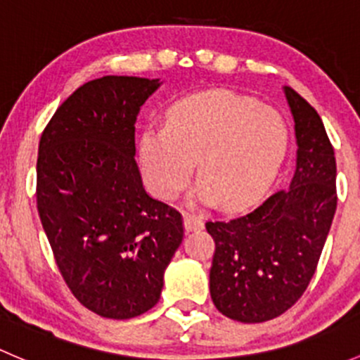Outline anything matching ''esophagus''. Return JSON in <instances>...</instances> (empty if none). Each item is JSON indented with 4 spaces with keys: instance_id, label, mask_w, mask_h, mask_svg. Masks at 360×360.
<instances>
[{
    "instance_id": "1",
    "label": "esophagus",
    "mask_w": 360,
    "mask_h": 360,
    "mask_svg": "<svg viewBox=\"0 0 360 360\" xmlns=\"http://www.w3.org/2000/svg\"><path fill=\"white\" fill-rule=\"evenodd\" d=\"M202 228H203V221L200 216H197V214L184 212V230L197 231V230H202Z\"/></svg>"
}]
</instances>
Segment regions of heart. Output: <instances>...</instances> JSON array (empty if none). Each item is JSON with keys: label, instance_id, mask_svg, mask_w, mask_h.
I'll return each mask as SVG.
<instances>
[{"label": "heart", "instance_id": "heart-1", "mask_svg": "<svg viewBox=\"0 0 360 360\" xmlns=\"http://www.w3.org/2000/svg\"><path fill=\"white\" fill-rule=\"evenodd\" d=\"M288 143V127L277 111L217 90L174 104L167 125L144 129L137 155L144 184L155 197H179L198 160L197 200L244 210L270 190Z\"/></svg>", "mask_w": 360, "mask_h": 360}]
</instances>
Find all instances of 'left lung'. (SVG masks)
Here are the masks:
<instances>
[{
  "instance_id": "8db88e82",
  "label": "left lung",
  "mask_w": 360,
  "mask_h": 360,
  "mask_svg": "<svg viewBox=\"0 0 360 360\" xmlns=\"http://www.w3.org/2000/svg\"><path fill=\"white\" fill-rule=\"evenodd\" d=\"M296 132L288 190L230 221H207L216 242L210 297L233 321H271L307 291L336 212V160L319 112L284 86Z\"/></svg>"
}]
</instances>
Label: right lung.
<instances>
[{"mask_svg": "<svg viewBox=\"0 0 360 360\" xmlns=\"http://www.w3.org/2000/svg\"><path fill=\"white\" fill-rule=\"evenodd\" d=\"M162 85L103 76L59 106L39 139L36 202L60 275L76 300L106 319L158 303L183 242V217L143 188L136 120Z\"/></svg>", "mask_w": 360, "mask_h": 360, "instance_id": "add662e5", "label": "right lung"}]
</instances>
